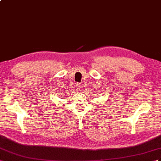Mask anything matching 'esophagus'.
I'll return each instance as SVG.
<instances>
[{"label":"esophagus","mask_w":161,"mask_h":161,"mask_svg":"<svg viewBox=\"0 0 161 161\" xmlns=\"http://www.w3.org/2000/svg\"><path fill=\"white\" fill-rule=\"evenodd\" d=\"M81 87H82V84L81 83H79V82H77V83L75 84V88L78 90H80L81 89Z\"/></svg>","instance_id":"1"}]
</instances>
